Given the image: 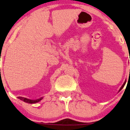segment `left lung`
I'll use <instances>...</instances> for the list:
<instances>
[{"mask_svg": "<svg viewBox=\"0 0 130 130\" xmlns=\"http://www.w3.org/2000/svg\"><path fill=\"white\" fill-rule=\"evenodd\" d=\"M125 82H124V84H123V86H121V88H120V90H121V89H123V87H124V85H125Z\"/></svg>", "mask_w": 130, "mask_h": 130, "instance_id": "8db88e82", "label": "left lung"}]
</instances>
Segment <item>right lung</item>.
Segmentation results:
<instances>
[{"instance_id": "right-lung-1", "label": "right lung", "mask_w": 130, "mask_h": 130, "mask_svg": "<svg viewBox=\"0 0 130 130\" xmlns=\"http://www.w3.org/2000/svg\"><path fill=\"white\" fill-rule=\"evenodd\" d=\"M18 99H21V100L25 102V103H30V104H34V103H36L40 101L43 98H41L40 99H36V100H31V99H27V98H23V97H18Z\"/></svg>"}]
</instances>
